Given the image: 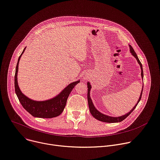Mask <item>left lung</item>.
Instances as JSON below:
<instances>
[{
	"instance_id": "obj_1",
	"label": "left lung",
	"mask_w": 160,
	"mask_h": 160,
	"mask_svg": "<svg viewBox=\"0 0 160 160\" xmlns=\"http://www.w3.org/2000/svg\"><path fill=\"white\" fill-rule=\"evenodd\" d=\"M129 47H130V52L132 53V55L136 58V60H137V62L138 63V64L140 65V69H141V76H142V78L143 79V78H144V73H143V68H142V65L141 62H140L136 52H135V51L133 50V48L129 45ZM87 85H88V106H89V109H90V111L92 114V115L95 118L97 119V120H99L100 121H102V122H121L122 121V120H124L125 119H126V118H127L132 112V111L135 109V108L137 107V105H138V102H140V99H141V97H142V92H143V87H144V85L142 86V92L140 93V97L138 98V100L137 101V103L135 104V105L134 106V107L132 108V109H131V111L130 112H128V113H127L126 114L123 115V116H119V117H112V116H108V115H105V114H103L102 113H101L100 112H99L94 106L93 103V102H92V98H90V90H91V88H92V86L90 84V83L89 82H87Z\"/></svg>"
}]
</instances>
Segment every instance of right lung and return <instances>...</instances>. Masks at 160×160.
I'll return each mask as SVG.
<instances>
[{
	"mask_svg": "<svg viewBox=\"0 0 160 160\" xmlns=\"http://www.w3.org/2000/svg\"><path fill=\"white\" fill-rule=\"evenodd\" d=\"M25 49L26 48H24L21 55L18 58L14 76V88L16 94L23 108L33 117L41 118H52L57 117L61 114L63 111L69 94L74 86L79 83L80 81L78 80L69 84L58 95L47 100L36 101L28 98L21 92L18 84L17 79L19 62Z\"/></svg>",
	"mask_w": 160,
	"mask_h": 160,
	"instance_id": "right-lung-1",
	"label": "right lung"
}]
</instances>
